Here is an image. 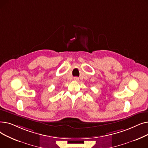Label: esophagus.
<instances>
[{
    "mask_svg": "<svg viewBox=\"0 0 148 148\" xmlns=\"http://www.w3.org/2000/svg\"><path fill=\"white\" fill-rule=\"evenodd\" d=\"M74 80H75V81H78V80H79V77H75L74 78Z\"/></svg>",
    "mask_w": 148,
    "mask_h": 148,
    "instance_id": "1",
    "label": "esophagus"
}]
</instances>
